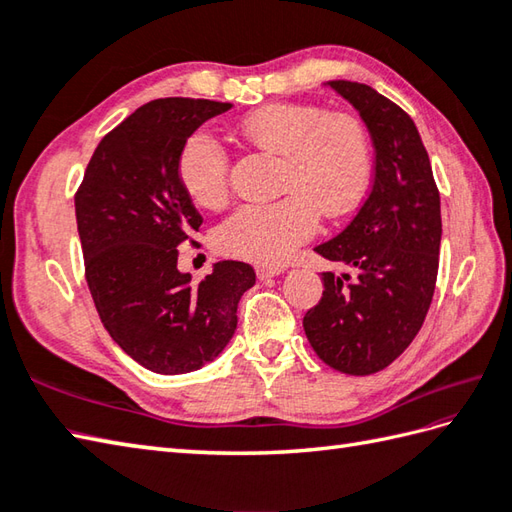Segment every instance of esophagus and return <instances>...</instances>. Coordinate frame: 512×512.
I'll return each instance as SVG.
<instances>
[{
  "instance_id": "obj_1",
  "label": "esophagus",
  "mask_w": 512,
  "mask_h": 512,
  "mask_svg": "<svg viewBox=\"0 0 512 512\" xmlns=\"http://www.w3.org/2000/svg\"><path fill=\"white\" fill-rule=\"evenodd\" d=\"M255 273H257L259 279H270V277L284 275L286 268L284 266H266V264H262V266L255 268Z\"/></svg>"
}]
</instances>
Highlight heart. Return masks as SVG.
<instances>
[{
    "label": "heart",
    "instance_id": "obj_1",
    "mask_svg": "<svg viewBox=\"0 0 512 512\" xmlns=\"http://www.w3.org/2000/svg\"><path fill=\"white\" fill-rule=\"evenodd\" d=\"M250 147L279 156L277 191L270 204L237 209L217 228L224 255L279 264L317 228V213L339 217L363 198L372 176V143L361 118L328 114L308 103H270L237 123ZM178 180L202 209L222 206L228 158L206 132H195L178 156Z\"/></svg>",
    "mask_w": 512,
    "mask_h": 512
}]
</instances>
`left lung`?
<instances>
[{"instance_id": "8db88e82", "label": "left lung", "mask_w": 512, "mask_h": 512, "mask_svg": "<svg viewBox=\"0 0 512 512\" xmlns=\"http://www.w3.org/2000/svg\"><path fill=\"white\" fill-rule=\"evenodd\" d=\"M361 114L374 143V184L339 235L317 253L339 264L323 273V297L303 317L312 350L350 376L385 369L416 339L436 290L440 193L409 114L365 83L328 81Z\"/></svg>"}]
</instances>
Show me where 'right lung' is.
Instances as JSON below:
<instances>
[{
  "label": "right lung",
  "mask_w": 512,
  "mask_h": 512,
  "mask_svg": "<svg viewBox=\"0 0 512 512\" xmlns=\"http://www.w3.org/2000/svg\"><path fill=\"white\" fill-rule=\"evenodd\" d=\"M231 103L156 99L107 134L74 198L94 306L112 339L156 374H189L224 352L237 303L255 286L244 262H217L193 284L178 270V246L202 217L180 187L187 138Z\"/></svg>",
  "instance_id": "obj_1"
}]
</instances>
